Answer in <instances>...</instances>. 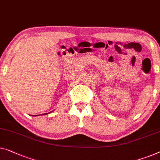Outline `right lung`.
Segmentation results:
<instances>
[{
    "instance_id": "add662e5",
    "label": "right lung",
    "mask_w": 160,
    "mask_h": 160,
    "mask_svg": "<svg viewBox=\"0 0 160 160\" xmlns=\"http://www.w3.org/2000/svg\"><path fill=\"white\" fill-rule=\"evenodd\" d=\"M51 112H52V111H51ZM51 112H49V113H51ZM47 113L46 114H45V113H44V114H43V115H47ZM41 115H42V114H41ZM36 116V115H35V116Z\"/></svg>"
}]
</instances>
